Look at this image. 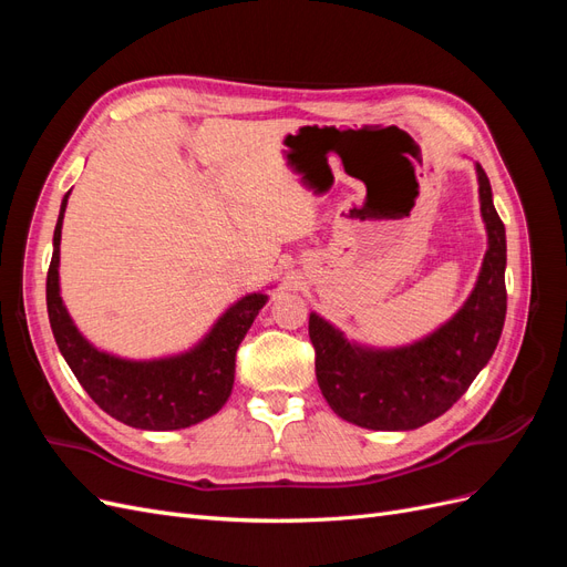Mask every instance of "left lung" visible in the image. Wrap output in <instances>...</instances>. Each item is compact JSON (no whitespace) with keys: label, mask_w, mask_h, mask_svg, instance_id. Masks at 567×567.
Segmentation results:
<instances>
[{"label":"left lung","mask_w":567,"mask_h":567,"mask_svg":"<svg viewBox=\"0 0 567 567\" xmlns=\"http://www.w3.org/2000/svg\"><path fill=\"white\" fill-rule=\"evenodd\" d=\"M475 175L487 252L468 300L450 321L411 346L381 350L350 342L333 323L310 315L317 383L348 423L369 431H414L431 423L468 390L494 354L506 319V229L480 163Z\"/></svg>","instance_id":"8db88e82"}]
</instances>
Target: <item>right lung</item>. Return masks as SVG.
<instances>
[{"label":"right lung","instance_id":"add662e5","mask_svg":"<svg viewBox=\"0 0 567 567\" xmlns=\"http://www.w3.org/2000/svg\"><path fill=\"white\" fill-rule=\"evenodd\" d=\"M68 192L54 229V255L47 274V312L63 359L90 398L115 421L142 431H179L225 406L234 388L236 350L267 293H248L221 315L192 350L161 359H123L94 348L68 315L61 286V227Z\"/></svg>","mask_w":567,"mask_h":567}]
</instances>
